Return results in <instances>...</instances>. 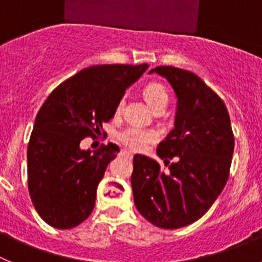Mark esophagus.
<instances>
[{
  "instance_id": "34e87169",
  "label": "esophagus",
  "mask_w": 262,
  "mask_h": 262,
  "mask_svg": "<svg viewBox=\"0 0 262 262\" xmlns=\"http://www.w3.org/2000/svg\"><path fill=\"white\" fill-rule=\"evenodd\" d=\"M124 152V154H127V155H128V156H131V157H133V154H131V152H127V151H123Z\"/></svg>"
}]
</instances>
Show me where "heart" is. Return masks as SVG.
Here are the masks:
<instances>
[{"instance_id": "1", "label": "heart", "mask_w": 262, "mask_h": 262, "mask_svg": "<svg viewBox=\"0 0 262 262\" xmlns=\"http://www.w3.org/2000/svg\"><path fill=\"white\" fill-rule=\"evenodd\" d=\"M143 96L145 101L152 108H156L160 105H166L168 103V93L165 88L159 82H148L143 89ZM124 99H120L117 106V113H119L123 107ZM118 139L123 145L129 148L131 151L140 152L144 151L148 144L157 142L159 133L154 128H143V127L131 126L120 131Z\"/></svg>"}]
</instances>
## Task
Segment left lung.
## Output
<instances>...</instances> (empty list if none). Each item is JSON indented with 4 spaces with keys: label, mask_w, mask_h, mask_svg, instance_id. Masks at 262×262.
<instances>
[{
    "label": "left lung",
    "mask_w": 262,
    "mask_h": 262,
    "mask_svg": "<svg viewBox=\"0 0 262 262\" xmlns=\"http://www.w3.org/2000/svg\"><path fill=\"white\" fill-rule=\"evenodd\" d=\"M154 72L177 96L174 128L156 151L164 163H174L164 172L157 161L135 155L131 186L136 209L148 222L176 230L198 221L222 193L235 140L226 105L198 76L174 67Z\"/></svg>",
    "instance_id": "8db88e82"
}]
</instances>
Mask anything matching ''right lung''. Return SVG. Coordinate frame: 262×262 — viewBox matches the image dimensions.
<instances>
[{"mask_svg":"<svg viewBox=\"0 0 262 262\" xmlns=\"http://www.w3.org/2000/svg\"><path fill=\"white\" fill-rule=\"evenodd\" d=\"M147 68L89 67L61 82L45 101L27 147V176L34 207L46 223L68 230L92 214L97 187L119 147L108 143L92 154L80 143L101 134L127 88Z\"/></svg>","mask_w":262,"mask_h":262,"instance_id":"right-lung-1","label":"right lung"}]
</instances>
